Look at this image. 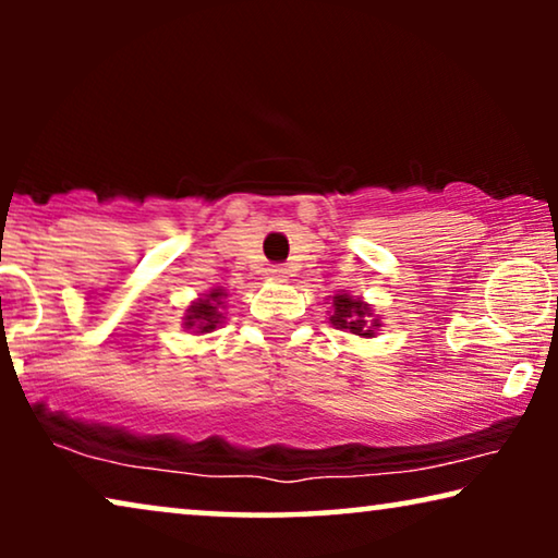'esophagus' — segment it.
I'll use <instances>...</instances> for the list:
<instances>
[{"label": "esophagus", "instance_id": "34e87169", "mask_svg": "<svg viewBox=\"0 0 558 558\" xmlns=\"http://www.w3.org/2000/svg\"><path fill=\"white\" fill-rule=\"evenodd\" d=\"M266 271H269V277H271V279H281V277H284V274H287L284 266H279V264L269 266V269H266Z\"/></svg>", "mask_w": 558, "mask_h": 558}]
</instances>
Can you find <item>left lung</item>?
I'll return each instance as SVG.
<instances>
[{"label":"left lung","mask_w":558,"mask_h":558,"mask_svg":"<svg viewBox=\"0 0 558 558\" xmlns=\"http://www.w3.org/2000/svg\"><path fill=\"white\" fill-rule=\"evenodd\" d=\"M332 325H338L340 330H350L353 335H365L371 338L373 330H376L378 323H373L371 327V307L363 304L361 300H353L348 294H338L332 300Z\"/></svg>","instance_id":"left-lung-1"}]
</instances>
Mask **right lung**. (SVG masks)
Returning a JSON list of instances; mask_svg holds the SVG:
<instances>
[{
	"instance_id": "add662e5",
	"label": "right lung",
	"mask_w": 558,
	"mask_h": 558,
	"mask_svg": "<svg viewBox=\"0 0 558 558\" xmlns=\"http://www.w3.org/2000/svg\"><path fill=\"white\" fill-rule=\"evenodd\" d=\"M220 296H223V292H210L208 294V300H201V302H195L193 307H190L187 312V327H197V330L201 332H210L213 327L218 325V319H220V312H218V300Z\"/></svg>"
}]
</instances>
